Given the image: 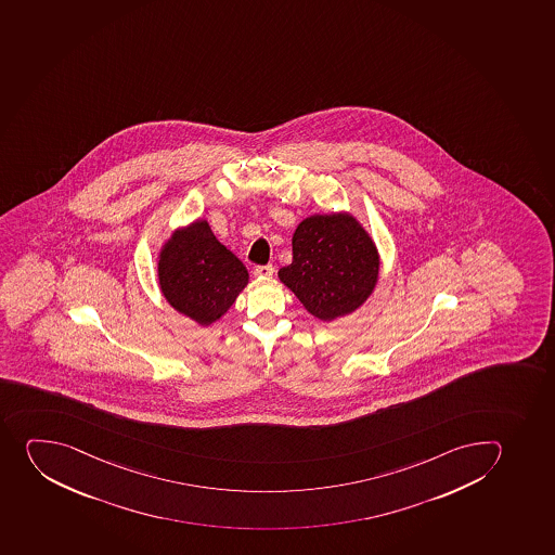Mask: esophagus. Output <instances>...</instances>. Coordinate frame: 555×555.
<instances>
[{"label": "esophagus", "instance_id": "34e87169", "mask_svg": "<svg viewBox=\"0 0 555 555\" xmlns=\"http://www.w3.org/2000/svg\"><path fill=\"white\" fill-rule=\"evenodd\" d=\"M273 273H275V268L271 264L257 266V268H255V275L271 276Z\"/></svg>", "mask_w": 555, "mask_h": 555}]
</instances>
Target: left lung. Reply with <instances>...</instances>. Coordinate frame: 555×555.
Masks as SVG:
<instances>
[{"label": "left lung", "mask_w": 555, "mask_h": 555, "mask_svg": "<svg viewBox=\"0 0 555 555\" xmlns=\"http://www.w3.org/2000/svg\"><path fill=\"white\" fill-rule=\"evenodd\" d=\"M279 276L310 314L332 321L350 314L372 295L378 254L350 214H315L298 224L293 262Z\"/></svg>", "instance_id": "8db88e82"}]
</instances>
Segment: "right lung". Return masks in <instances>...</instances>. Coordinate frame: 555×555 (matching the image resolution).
Returning <instances> with one entry per match:
<instances>
[{
	"label": "right lung",
	"instance_id": "1",
	"mask_svg": "<svg viewBox=\"0 0 555 555\" xmlns=\"http://www.w3.org/2000/svg\"><path fill=\"white\" fill-rule=\"evenodd\" d=\"M158 282L175 309L207 326L234 306L248 271L216 240L207 221H194L164 245Z\"/></svg>",
	"mask_w": 555,
	"mask_h": 555
}]
</instances>
